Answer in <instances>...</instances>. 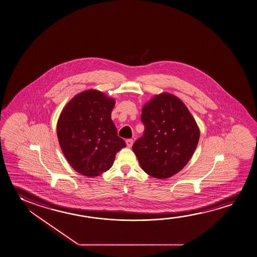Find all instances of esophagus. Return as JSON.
Returning a JSON list of instances; mask_svg holds the SVG:
<instances>
[{"mask_svg": "<svg viewBox=\"0 0 257 257\" xmlns=\"http://www.w3.org/2000/svg\"><path fill=\"white\" fill-rule=\"evenodd\" d=\"M133 143H134V140H133V139H126V147H132V145H133Z\"/></svg>", "mask_w": 257, "mask_h": 257, "instance_id": "34e87169", "label": "esophagus"}]
</instances>
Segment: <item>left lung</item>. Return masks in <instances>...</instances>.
Instances as JSON below:
<instances>
[{"instance_id": "8db88e82", "label": "left lung", "mask_w": 257, "mask_h": 257, "mask_svg": "<svg viewBox=\"0 0 257 257\" xmlns=\"http://www.w3.org/2000/svg\"><path fill=\"white\" fill-rule=\"evenodd\" d=\"M144 135L132 149L143 171L167 179L181 171L199 141V127L187 106L174 94H156L143 106Z\"/></svg>"}]
</instances>
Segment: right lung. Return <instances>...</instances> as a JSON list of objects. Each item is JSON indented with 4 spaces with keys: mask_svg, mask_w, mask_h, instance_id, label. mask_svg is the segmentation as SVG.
Masks as SVG:
<instances>
[{
    "mask_svg": "<svg viewBox=\"0 0 257 257\" xmlns=\"http://www.w3.org/2000/svg\"><path fill=\"white\" fill-rule=\"evenodd\" d=\"M115 100L101 91L86 90L75 95L60 114L57 137L70 166L86 177L108 171L126 143L111 120Z\"/></svg>",
    "mask_w": 257,
    "mask_h": 257,
    "instance_id": "right-lung-1",
    "label": "right lung"
}]
</instances>
